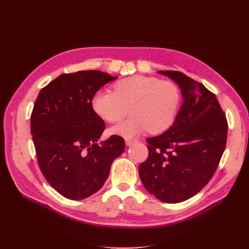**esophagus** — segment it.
Segmentation results:
<instances>
[{"label": "esophagus", "mask_w": 249, "mask_h": 249, "mask_svg": "<svg viewBox=\"0 0 249 249\" xmlns=\"http://www.w3.org/2000/svg\"><path fill=\"white\" fill-rule=\"evenodd\" d=\"M135 142H137L136 139H125V144L126 145H132L133 143H135Z\"/></svg>", "instance_id": "obj_1"}]
</instances>
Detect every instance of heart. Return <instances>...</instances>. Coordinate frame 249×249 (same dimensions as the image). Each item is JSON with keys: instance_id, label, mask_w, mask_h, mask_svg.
Returning a JSON list of instances; mask_svg holds the SVG:
<instances>
[{"instance_id": "b5f03b06", "label": "heart", "mask_w": 249, "mask_h": 249, "mask_svg": "<svg viewBox=\"0 0 249 249\" xmlns=\"http://www.w3.org/2000/svg\"><path fill=\"white\" fill-rule=\"evenodd\" d=\"M178 105L179 92L173 83L146 76L120 80L114 84V92L101 90L92 99L94 112L111 124L123 120L131 107L134 115L112 129L125 137L148 130L166 131L175 123Z\"/></svg>"}]
</instances>
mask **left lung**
I'll use <instances>...</instances> for the list:
<instances>
[{"label":"left lung","instance_id":"1","mask_svg":"<svg viewBox=\"0 0 249 249\" xmlns=\"http://www.w3.org/2000/svg\"><path fill=\"white\" fill-rule=\"evenodd\" d=\"M159 72L182 89L184 103L166 132L146 139L148 157L140 164L139 177L156 198L177 203L198 193L213 178L229 124L216 95L201 83L177 71Z\"/></svg>","mask_w":249,"mask_h":249}]
</instances>
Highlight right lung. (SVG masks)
Wrapping results in <instances>:
<instances>
[{
    "label": "right lung",
    "mask_w": 249,
    "mask_h": 249,
    "mask_svg": "<svg viewBox=\"0 0 249 249\" xmlns=\"http://www.w3.org/2000/svg\"><path fill=\"white\" fill-rule=\"evenodd\" d=\"M101 71L63 73L41 89L31 114V134L39 168L62 196L79 200L99 191L124 140L112 135L97 143L104 120L92 108L101 87L115 80Z\"/></svg>",
    "instance_id": "right-lung-1"
}]
</instances>
